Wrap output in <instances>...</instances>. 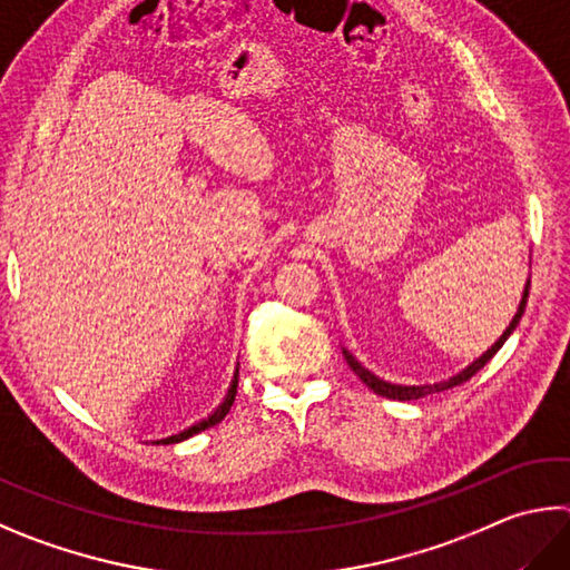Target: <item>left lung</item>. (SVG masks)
<instances>
[{
  "mask_svg": "<svg viewBox=\"0 0 570 570\" xmlns=\"http://www.w3.org/2000/svg\"><path fill=\"white\" fill-rule=\"evenodd\" d=\"M529 288H531V282L525 284V288H523V298H521V304H519V312H515V316H513V321L509 324V328L503 331V336L495 341V344L485 351L483 356H479L473 361L471 366H465L461 374H456V376H451L449 381H439V384H426V386H399V384H389V381H384V379H379V376H374L371 374L368 368H364L358 364V361L348 354V351L344 348V358H346V364L351 366V371H354V374L364 381V384L374 391V393H379V396H386V399H396V401H416V399H423V396H429V393H439V391H446V389H453V386H459V384H463V381H469L473 374H479V371L489 364V361L495 356V351H499L503 344H505V338H509L511 334H513V328L519 326V321H521V316H523V312H525V302H529Z\"/></svg>",
  "mask_w": 570,
  "mask_h": 570,
  "instance_id": "obj_1",
  "label": "left lung"
}]
</instances>
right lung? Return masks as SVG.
<instances>
[{
  "label": "right lung",
  "mask_w": 570,
  "mask_h": 570,
  "mask_svg": "<svg viewBox=\"0 0 570 570\" xmlns=\"http://www.w3.org/2000/svg\"><path fill=\"white\" fill-rule=\"evenodd\" d=\"M236 386H239V368H236V374H234V381H232V386H229V393H226V399H224V403L219 409H216L209 419H204V421H199V423H194V426H189V429H184L181 433H177V436H169V439H161V441H157V443H179V441H184V439H189V436H194V433H199V431H204V429H212V426H216V423H219L226 413H229V409H232V403H234V396H236Z\"/></svg>",
  "instance_id": "right-lung-1"
}]
</instances>
